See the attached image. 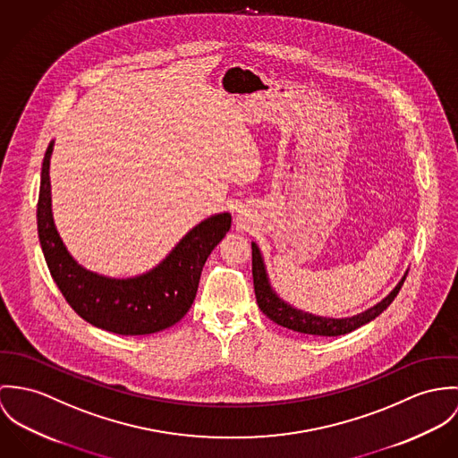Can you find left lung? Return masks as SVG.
I'll return each instance as SVG.
<instances>
[{"label": "left lung", "instance_id": "left-lung-1", "mask_svg": "<svg viewBox=\"0 0 458 458\" xmlns=\"http://www.w3.org/2000/svg\"><path fill=\"white\" fill-rule=\"evenodd\" d=\"M253 248V283L254 295H256V302L258 307L261 309V312L270 318L274 323L290 328L293 332H301L307 335H325V337H335V335H344L350 334L356 328H360L361 325L372 321L374 318H377L388 305L394 302V299L397 297L399 290L403 288L404 281H406L407 274L399 281V284L390 292L388 297H385L379 304L367 309L365 312H360L353 318H321V316H314L304 312L301 309H295L290 304H286L284 301H281L276 292L270 288L268 284V277L265 272V265L261 259V254L256 244H251Z\"/></svg>", "mask_w": 458, "mask_h": 458}]
</instances>
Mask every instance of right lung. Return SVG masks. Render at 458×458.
Segmentation results:
<instances>
[{"instance_id":"right-lung-1","label":"right lung","mask_w":458,"mask_h":458,"mask_svg":"<svg viewBox=\"0 0 458 458\" xmlns=\"http://www.w3.org/2000/svg\"><path fill=\"white\" fill-rule=\"evenodd\" d=\"M52 146L54 142L42 165L37 223L52 279L66 302L88 323L119 335H148L181 321L197 297L208 254L230 230L232 216L223 212L207 217L148 274L130 279L98 276L70 256L54 226L49 179Z\"/></svg>"}]
</instances>
